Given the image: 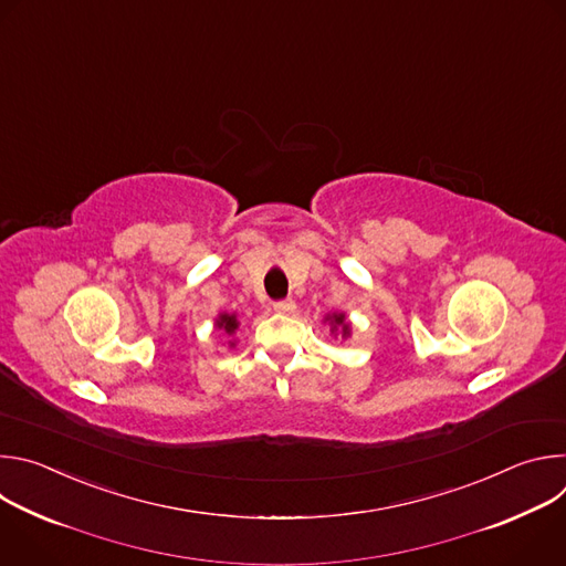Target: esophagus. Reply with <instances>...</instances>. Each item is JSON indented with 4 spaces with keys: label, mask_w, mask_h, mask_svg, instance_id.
Returning a JSON list of instances; mask_svg holds the SVG:
<instances>
[{
    "label": "esophagus",
    "mask_w": 566,
    "mask_h": 566,
    "mask_svg": "<svg viewBox=\"0 0 566 566\" xmlns=\"http://www.w3.org/2000/svg\"><path fill=\"white\" fill-rule=\"evenodd\" d=\"M273 308L282 315H291V313H295V302L293 300H280V302L273 304Z\"/></svg>",
    "instance_id": "34e87169"
}]
</instances>
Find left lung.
I'll return each instance as SVG.
<instances>
[{"label": "left lung", "mask_w": 566, "mask_h": 566, "mask_svg": "<svg viewBox=\"0 0 566 566\" xmlns=\"http://www.w3.org/2000/svg\"><path fill=\"white\" fill-rule=\"evenodd\" d=\"M325 319L332 325V334H340L343 338L352 336V325L345 313H329Z\"/></svg>", "instance_id": "1"}]
</instances>
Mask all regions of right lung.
I'll list each match as a JSON object with an SVG mask.
<instances>
[{
  "instance_id": "1",
  "label": "right lung",
  "mask_w": 566,
  "mask_h": 566,
  "mask_svg": "<svg viewBox=\"0 0 566 566\" xmlns=\"http://www.w3.org/2000/svg\"><path fill=\"white\" fill-rule=\"evenodd\" d=\"M214 327L221 329L226 336H232L237 329H239V319H237V313H219V317L214 319ZM234 343L230 340V347Z\"/></svg>"
}]
</instances>
